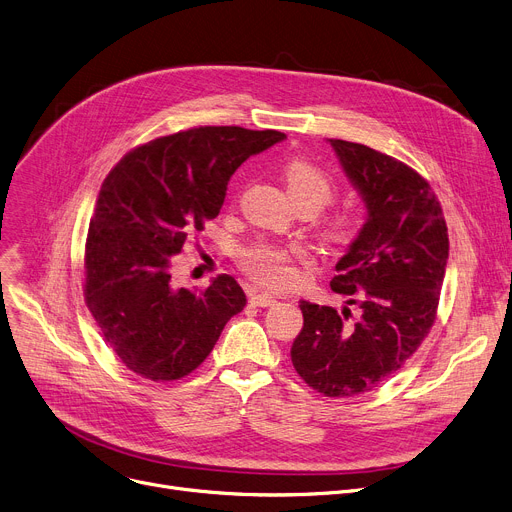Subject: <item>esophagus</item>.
I'll return each instance as SVG.
<instances>
[{
    "label": "esophagus",
    "instance_id": "1",
    "mask_svg": "<svg viewBox=\"0 0 512 512\" xmlns=\"http://www.w3.org/2000/svg\"><path fill=\"white\" fill-rule=\"evenodd\" d=\"M250 304L258 306V308H268V306L277 304V299H275V295H270V293H252Z\"/></svg>",
    "mask_w": 512,
    "mask_h": 512
}]
</instances>
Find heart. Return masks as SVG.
I'll return each mask as SVG.
<instances>
[{"mask_svg":"<svg viewBox=\"0 0 512 512\" xmlns=\"http://www.w3.org/2000/svg\"><path fill=\"white\" fill-rule=\"evenodd\" d=\"M283 179L297 206L310 204L316 210L335 196V179L328 171L306 157H293L283 167ZM359 217L353 210H339L330 219V235L337 239L351 237L357 231ZM308 262V250L299 244H275L258 239L239 250V264L246 273L268 287H287L295 281L297 264Z\"/></svg>","mask_w":512,"mask_h":512,"instance_id":"b5f03b06","label":"heart"}]
</instances>
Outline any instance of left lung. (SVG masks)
Segmentation results:
<instances>
[{"label":"left lung","instance_id":"obj_1","mask_svg":"<svg viewBox=\"0 0 512 512\" xmlns=\"http://www.w3.org/2000/svg\"><path fill=\"white\" fill-rule=\"evenodd\" d=\"M330 144L366 202L368 221L330 281L347 306L337 312L299 304L304 328L293 341L291 362L316 393L349 399L401 370L428 337L448 260V229L438 196L415 169L366 144L339 138Z\"/></svg>","mask_w":512,"mask_h":512}]
</instances>
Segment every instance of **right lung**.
<instances>
[{
    "mask_svg": "<svg viewBox=\"0 0 512 512\" xmlns=\"http://www.w3.org/2000/svg\"><path fill=\"white\" fill-rule=\"evenodd\" d=\"M277 130L200 126L130 150L101 186L84 250V302L109 349L153 382L194 372L246 293L229 275L202 291L171 287V256L215 219L227 182Z\"/></svg>",
    "mask_w": 512,
    "mask_h": 512,
    "instance_id": "1",
    "label": "right lung"
}]
</instances>
